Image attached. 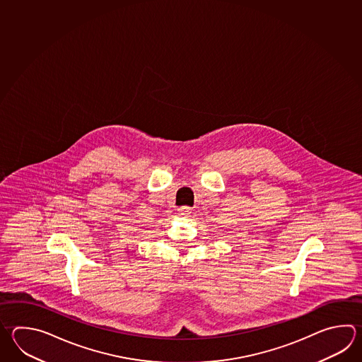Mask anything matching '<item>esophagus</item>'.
I'll return each instance as SVG.
<instances>
[{
  "mask_svg": "<svg viewBox=\"0 0 362 362\" xmlns=\"http://www.w3.org/2000/svg\"><path fill=\"white\" fill-rule=\"evenodd\" d=\"M191 214H192V209L191 207H182L179 210V216L180 218H189Z\"/></svg>",
  "mask_w": 362,
  "mask_h": 362,
  "instance_id": "esophagus-1",
  "label": "esophagus"
}]
</instances>
